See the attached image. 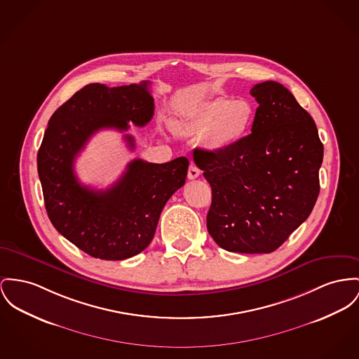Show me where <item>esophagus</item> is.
Listing matches in <instances>:
<instances>
[{"label": "esophagus", "mask_w": 359, "mask_h": 359, "mask_svg": "<svg viewBox=\"0 0 359 359\" xmlns=\"http://www.w3.org/2000/svg\"><path fill=\"white\" fill-rule=\"evenodd\" d=\"M198 175H200V168H197L196 165L191 163L189 170H188V178L189 180H196Z\"/></svg>", "instance_id": "1"}]
</instances>
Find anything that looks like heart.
<instances>
[{
	"label": "heart",
	"mask_w": 359,
	"mask_h": 359,
	"mask_svg": "<svg viewBox=\"0 0 359 359\" xmlns=\"http://www.w3.org/2000/svg\"><path fill=\"white\" fill-rule=\"evenodd\" d=\"M255 121L256 110L248 99L216 97L194 106L177 126L188 136L203 135V142L212 151H227L250 135Z\"/></svg>",
	"instance_id": "obj_1"
}]
</instances>
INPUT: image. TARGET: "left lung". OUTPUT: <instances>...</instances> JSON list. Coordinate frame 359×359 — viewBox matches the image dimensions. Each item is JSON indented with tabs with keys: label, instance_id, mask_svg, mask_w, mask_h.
Segmentation results:
<instances>
[{
	"label": "left lung",
	"instance_id": "8db88e82",
	"mask_svg": "<svg viewBox=\"0 0 359 359\" xmlns=\"http://www.w3.org/2000/svg\"><path fill=\"white\" fill-rule=\"evenodd\" d=\"M259 107L252 133L227 151L196 148L212 189L207 229L229 252L271 253L311 215L324 147L311 114L285 86L250 90Z\"/></svg>",
	"mask_w": 359,
	"mask_h": 359
}]
</instances>
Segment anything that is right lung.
<instances>
[{
  "label": "right lung",
  "instance_id": "obj_1",
  "mask_svg": "<svg viewBox=\"0 0 359 359\" xmlns=\"http://www.w3.org/2000/svg\"><path fill=\"white\" fill-rule=\"evenodd\" d=\"M149 81L106 87L88 84L55 110L38 151V174L45 207L55 230L100 260H125L143 252L154 238L168 198L184 187L189 161L168 163L132 161L106 191L79 182L74 159L99 129L128 130V122L147 125L154 116ZM135 148L130 135L125 136Z\"/></svg>",
  "mask_w": 359,
  "mask_h": 359
}]
</instances>
